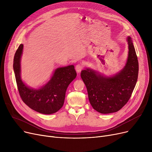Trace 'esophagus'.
<instances>
[{
    "label": "esophagus",
    "mask_w": 152,
    "mask_h": 152,
    "mask_svg": "<svg viewBox=\"0 0 152 152\" xmlns=\"http://www.w3.org/2000/svg\"><path fill=\"white\" fill-rule=\"evenodd\" d=\"M76 71L77 73H79L80 72L83 70V69L84 68V66L83 65H81V64H78V65H77L76 66Z\"/></svg>",
    "instance_id": "obj_1"
}]
</instances>
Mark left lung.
I'll list each match as a JSON object with an SVG mask.
<instances>
[{"instance_id":"1","label":"left lung","mask_w":152,"mask_h":152,"mask_svg":"<svg viewBox=\"0 0 152 152\" xmlns=\"http://www.w3.org/2000/svg\"><path fill=\"white\" fill-rule=\"evenodd\" d=\"M128 57L124 68L116 75L105 76L91 68L81 73L88 93L91 105L102 114L115 113L122 108L129 100L136 84L139 63L130 36L127 37Z\"/></svg>"}]
</instances>
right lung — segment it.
<instances>
[{
	"label": "right lung",
	"mask_w": 152,
	"mask_h": 152,
	"mask_svg": "<svg viewBox=\"0 0 152 152\" xmlns=\"http://www.w3.org/2000/svg\"><path fill=\"white\" fill-rule=\"evenodd\" d=\"M23 45L20 44L15 52L13 69L18 89L22 100L29 108L37 112L50 115L56 113L63 105L69 84L77 74L74 65L55 69L50 80L45 85L34 89L28 87L21 78V58Z\"/></svg>",
	"instance_id": "obj_1"
}]
</instances>
